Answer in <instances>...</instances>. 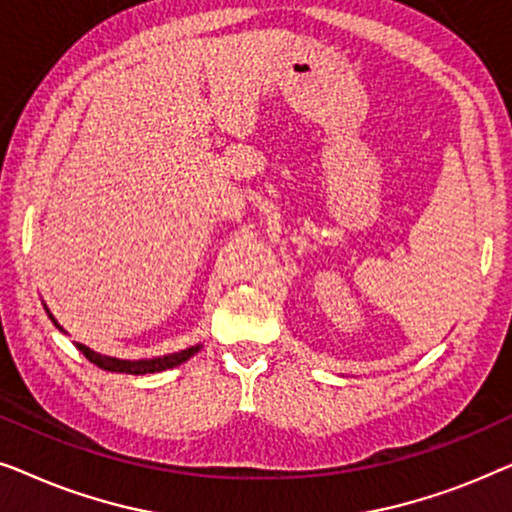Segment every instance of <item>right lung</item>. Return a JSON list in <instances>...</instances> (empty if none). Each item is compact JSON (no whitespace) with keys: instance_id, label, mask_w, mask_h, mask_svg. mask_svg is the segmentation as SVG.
Wrapping results in <instances>:
<instances>
[{"instance_id":"right-lung-1","label":"right lung","mask_w":512,"mask_h":512,"mask_svg":"<svg viewBox=\"0 0 512 512\" xmlns=\"http://www.w3.org/2000/svg\"><path fill=\"white\" fill-rule=\"evenodd\" d=\"M76 347H79L83 356H86L90 363H95V366L111 370V373H130V375H146V373H158V370H165V368H174L179 366V363H184L186 359H191V356L200 349L198 345V347L184 349V352L179 354H170V356H163V359H153V361H121V359H111V356L97 354L90 347H83V345H76Z\"/></svg>"}]
</instances>
